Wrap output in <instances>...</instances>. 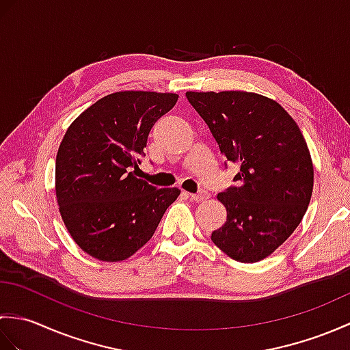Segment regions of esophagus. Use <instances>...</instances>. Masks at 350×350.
<instances>
[{
    "mask_svg": "<svg viewBox=\"0 0 350 350\" xmlns=\"http://www.w3.org/2000/svg\"><path fill=\"white\" fill-rule=\"evenodd\" d=\"M209 192L207 191H198L197 194H189V197H191V200H194V202H197V203H200V202H204V200H207L209 198Z\"/></svg>",
    "mask_w": 350,
    "mask_h": 350,
    "instance_id": "34e87169",
    "label": "esophagus"
}]
</instances>
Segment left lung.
<instances>
[{
	"label": "left lung",
	"mask_w": 350,
	"mask_h": 350,
	"mask_svg": "<svg viewBox=\"0 0 350 350\" xmlns=\"http://www.w3.org/2000/svg\"><path fill=\"white\" fill-rule=\"evenodd\" d=\"M228 162L237 187L218 194L227 221L212 242L236 262L254 263L299 226L313 192L308 147L280 103L247 92H187Z\"/></svg>",
	"instance_id": "1"
}]
</instances>
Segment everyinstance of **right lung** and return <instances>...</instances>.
Here are the masks:
<instances>
[{"label":"right lung","mask_w":350,"mask_h":350,"mask_svg":"<svg viewBox=\"0 0 350 350\" xmlns=\"http://www.w3.org/2000/svg\"><path fill=\"white\" fill-rule=\"evenodd\" d=\"M179 96L117 92L87 108L69 129L55 161V194L72 239L102 262H120L150 241L177 188L137 179L153 124Z\"/></svg>","instance_id":"right-lung-1"}]
</instances>
